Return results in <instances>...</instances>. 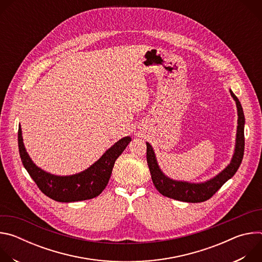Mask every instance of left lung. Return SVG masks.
<instances>
[{
  "instance_id": "1",
  "label": "left lung",
  "mask_w": 262,
  "mask_h": 262,
  "mask_svg": "<svg viewBox=\"0 0 262 262\" xmlns=\"http://www.w3.org/2000/svg\"><path fill=\"white\" fill-rule=\"evenodd\" d=\"M232 97L236 101L238 120H237V134H236V145H235V152L232 158L230 165L222 171L214 178L204 182V183H189L182 181H175L163 174L156 160L155 152L152 147L149 143H146L147 146V164L150 170L151 179L156 186V189L165 197L175 199L183 202H191L198 203L204 202L210 199L220 189L221 186L225 183L228 179H230L237 171L238 167L242 164L245 151V116L243 106L238 100V98L234 95L232 91H230Z\"/></svg>"
}]
</instances>
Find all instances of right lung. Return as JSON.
I'll use <instances>...</instances> for the list:
<instances>
[{
	"instance_id": "obj_1",
	"label": "right lung",
	"mask_w": 262,
	"mask_h": 262,
	"mask_svg": "<svg viewBox=\"0 0 262 262\" xmlns=\"http://www.w3.org/2000/svg\"><path fill=\"white\" fill-rule=\"evenodd\" d=\"M17 137L19 156L24 167L39 190L58 202L83 201L98 196L108 182L115 161L132 141L130 137L119 140L107 149L96 163L82 173L71 176H55L36 167L31 161L23 143L20 125Z\"/></svg>"
}]
</instances>
